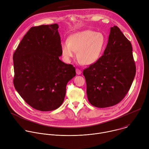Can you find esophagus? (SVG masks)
I'll list each match as a JSON object with an SVG mask.
<instances>
[{"label":"esophagus","mask_w":149,"mask_h":149,"mask_svg":"<svg viewBox=\"0 0 149 149\" xmlns=\"http://www.w3.org/2000/svg\"><path fill=\"white\" fill-rule=\"evenodd\" d=\"M76 72H77V74L78 75H80V74L82 73V71H81L80 70H79L78 68H77V69H76Z\"/></svg>","instance_id":"esophagus-1"}]
</instances>
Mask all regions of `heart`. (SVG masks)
Segmentation results:
<instances>
[{"label":"heart","mask_w":149,"mask_h":149,"mask_svg":"<svg viewBox=\"0 0 149 149\" xmlns=\"http://www.w3.org/2000/svg\"><path fill=\"white\" fill-rule=\"evenodd\" d=\"M107 44L105 34L86 30L70 35L67 41L61 42V51L65 61H70L77 53L78 61L81 64L89 65L100 58Z\"/></svg>","instance_id":"1"}]
</instances>
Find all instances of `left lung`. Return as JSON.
Listing matches in <instances>:
<instances>
[{
  "mask_svg": "<svg viewBox=\"0 0 149 149\" xmlns=\"http://www.w3.org/2000/svg\"><path fill=\"white\" fill-rule=\"evenodd\" d=\"M83 74L88 101L93 106L110 107L125 97L135 77L136 65L132 44L118 27L111 28L104 55Z\"/></svg>",
  "mask_w": 149,
  "mask_h": 149,
  "instance_id": "left-lung-1",
  "label": "left lung"
}]
</instances>
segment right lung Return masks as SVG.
Returning <instances> with one entry per match:
<instances>
[{"label": "right lung", "instance_id": "obj_1", "mask_svg": "<svg viewBox=\"0 0 149 149\" xmlns=\"http://www.w3.org/2000/svg\"><path fill=\"white\" fill-rule=\"evenodd\" d=\"M58 29L57 24L32 27L13 56L15 88L27 104L40 111L61 105L67 84L76 75L72 65L59 59L62 54Z\"/></svg>", "mask_w": 149, "mask_h": 149}]
</instances>
